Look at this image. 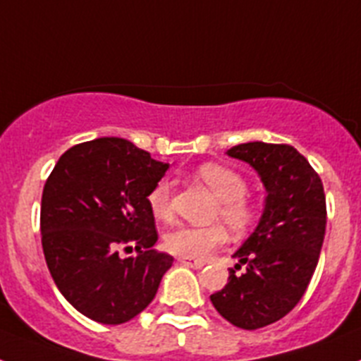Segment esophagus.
<instances>
[{
	"label": "esophagus",
	"mask_w": 361,
	"mask_h": 361,
	"mask_svg": "<svg viewBox=\"0 0 361 361\" xmlns=\"http://www.w3.org/2000/svg\"><path fill=\"white\" fill-rule=\"evenodd\" d=\"M178 262L183 264V266L193 267V269H200V267H204V264H206L202 262V260H193V258H184V257L178 258Z\"/></svg>",
	"instance_id": "34e87169"
}]
</instances>
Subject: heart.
<instances>
[{
    "label": "heart",
    "mask_w": 361,
    "mask_h": 361,
    "mask_svg": "<svg viewBox=\"0 0 361 361\" xmlns=\"http://www.w3.org/2000/svg\"><path fill=\"white\" fill-rule=\"evenodd\" d=\"M195 177L209 188L219 200L213 216L222 219L235 235H244L258 220V208L253 200L245 197L247 183L238 171L228 166L208 162L197 168ZM148 208L157 220H168L173 213L171 183L161 178L148 191ZM228 242V231L222 224L209 226H175L164 233V247L177 257L202 260L212 251Z\"/></svg>",
    "instance_id": "heart-1"
}]
</instances>
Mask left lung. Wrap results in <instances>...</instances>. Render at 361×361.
Returning a JSON list of instances; mask_svg holds the SVG:
<instances>
[{"mask_svg": "<svg viewBox=\"0 0 361 361\" xmlns=\"http://www.w3.org/2000/svg\"><path fill=\"white\" fill-rule=\"evenodd\" d=\"M228 155L257 171L267 197L257 228L233 255L238 264L228 283L209 298L229 324L253 331L279 322L304 296L324 244L325 193L307 159L289 145L244 142Z\"/></svg>", "mask_w": 361, "mask_h": 361, "instance_id": "obj_1", "label": "left lung"}]
</instances>
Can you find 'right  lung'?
<instances>
[{
	"instance_id": "right-lung-1",
	"label": "right lung",
	"mask_w": 361,
	"mask_h": 361,
	"mask_svg": "<svg viewBox=\"0 0 361 361\" xmlns=\"http://www.w3.org/2000/svg\"><path fill=\"white\" fill-rule=\"evenodd\" d=\"M170 164L121 137L72 146L47 178L41 242L50 275L72 307L117 325L145 311L173 257L153 250L148 191ZM137 255L123 259L118 250Z\"/></svg>"
}]
</instances>
